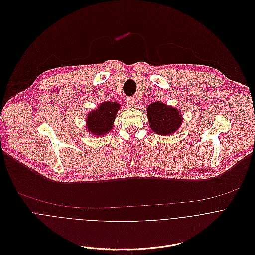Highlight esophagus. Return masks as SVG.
Wrapping results in <instances>:
<instances>
[{"label": "esophagus", "instance_id": "obj_1", "mask_svg": "<svg viewBox=\"0 0 255 255\" xmlns=\"http://www.w3.org/2000/svg\"><path fill=\"white\" fill-rule=\"evenodd\" d=\"M127 102H128V105L129 107H134L135 104H136V100H135V98H133V97L128 98Z\"/></svg>", "mask_w": 255, "mask_h": 255}]
</instances>
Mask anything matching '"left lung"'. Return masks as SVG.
Returning <instances> with one entry per match:
<instances>
[{
  "label": "left lung",
  "mask_w": 255,
  "mask_h": 255,
  "mask_svg": "<svg viewBox=\"0 0 255 255\" xmlns=\"http://www.w3.org/2000/svg\"><path fill=\"white\" fill-rule=\"evenodd\" d=\"M147 118L152 131L163 136L178 131L183 121L181 110L161 101L153 102L147 107Z\"/></svg>",
  "instance_id": "1"
}]
</instances>
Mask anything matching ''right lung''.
<instances>
[{
  "label": "right lung",
  "instance_id": "obj_1",
  "mask_svg": "<svg viewBox=\"0 0 255 255\" xmlns=\"http://www.w3.org/2000/svg\"><path fill=\"white\" fill-rule=\"evenodd\" d=\"M121 105L118 102L105 101L100 103L96 109L91 110L85 119V128L93 136H103L109 133L114 127L118 111Z\"/></svg>",
  "mask_w": 255,
  "mask_h": 255
}]
</instances>
